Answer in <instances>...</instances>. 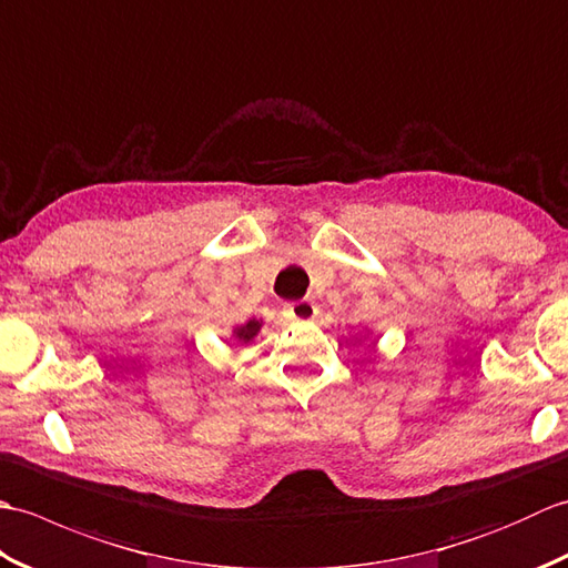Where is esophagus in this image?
<instances>
[{
    "label": "esophagus",
    "instance_id": "1",
    "mask_svg": "<svg viewBox=\"0 0 568 568\" xmlns=\"http://www.w3.org/2000/svg\"><path fill=\"white\" fill-rule=\"evenodd\" d=\"M285 312H287V320L310 322V320H315V315H317V305L310 303V300H297V303L285 305Z\"/></svg>",
    "mask_w": 568,
    "mask_h": 568
}]
</instances>
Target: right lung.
I'll return each instance as SVG.
<instances>
[{"instance_id": "right-lung-1", "label": "right lung", "mask_w": 568, "mask_h": 568, "mask_svg": "<svg viewBox=\"0 0 568 568\" xmlns=\"http://www.w3.org/2000/svg\"><path fill=\"white\" fill-rule=\"evenodd\" d=\"M258 329H261V322L258 320H248L246 324H241V327L234 329V336H236L239 342H251L253 336L258 334Z\"/></svg>"}]
</instances>
